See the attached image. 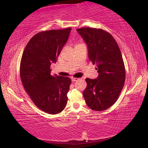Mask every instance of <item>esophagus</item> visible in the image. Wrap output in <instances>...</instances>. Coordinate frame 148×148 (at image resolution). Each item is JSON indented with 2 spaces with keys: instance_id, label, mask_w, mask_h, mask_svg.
Here are the masks:
<instances>
[{
  "instance_id": "34e87169",
  "label": "esophagus",
  "mask_w": 148,
  "mask_h": 148,
  "mask_svg": "<svg viewBox=\"0 0 148 148\" xmlns=\"http://www.w3.org/2000/svg\"><path fill=\"white\" fill-rule=\"evenodd\" d=\"M77 80H79V78H77V77H72V82H76Z\"/></svg>"
}]
</instances>
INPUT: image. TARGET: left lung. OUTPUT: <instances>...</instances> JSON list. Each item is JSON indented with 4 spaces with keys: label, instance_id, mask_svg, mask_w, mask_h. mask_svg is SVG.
I'll return each instance as SVG.
<instances>
[{
    "label": "left lung",
    "instance_id": "8db88e82",
    "mask_svg": "<svg viewBox=\"0 0 148 148\" xmlns=\"http://www.w3.org/2000/svg\"><path fill=\"white\" fill-rule=\"evenodd\" d=\"M87 45L89 59L96 64L97 79L86 78L83 95L87 106L102 111L112 106L123 87L125 69L119 47L113 36L101 29H76Z\"/></svg>",
    "mask_w": 148,
    "mask_h": 148
}]
</instances>
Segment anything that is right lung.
<instances>
[{"mask_svg":"<svg viewBox=\"0 0 148 148\" xmlns=\"http://www.w3.org/2000/svg\"><path fill=\"white\" fill-rule=\"evenodd\" d=\"M71 29L38 32L29 41L22 55L20 77L24 89L34 104L49 114L62 112L68 101L71 78L52 76L50 66L56 62Z\"/></svg>","mask_w":148,"mask_h":148,"instance_id":"right-lung-1","label":"right lung"}]
</instances>
